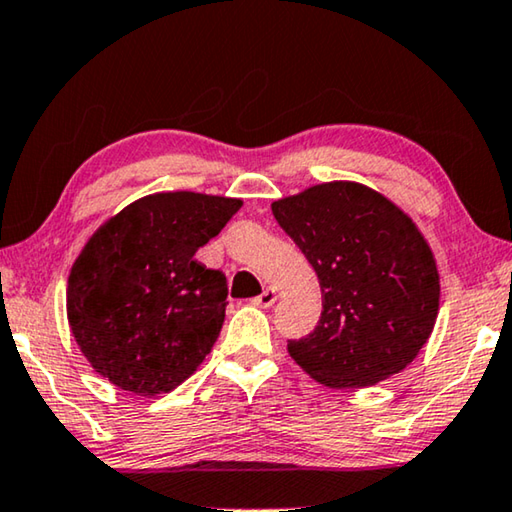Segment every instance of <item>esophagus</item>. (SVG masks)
Returning <instances> with one entry per match:
<instances>
[{"label": "esophagus", "mask_w": 512, "mask_h": 512, "mask_svg": "<svg viewBox=\"0 0 512 512\" xmlns=\"http://www.w3.org/2000/svg\"><path fill=\"white\" fill-rule=\"evenodd\" d=\"M256 306H263V309H270V306L277 302V290L274 288H265L261 295L256 297V300H251Z\"/></svg>", "instance_id": "obj_1"}]
</instances>
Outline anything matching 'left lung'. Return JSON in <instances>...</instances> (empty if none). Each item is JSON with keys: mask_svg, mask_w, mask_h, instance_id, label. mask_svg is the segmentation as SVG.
I'll return each mask as SVG.
<instances>
[{"mask_svg": "<svg viewBox=\"0 0 512 512\" xmlns=\"http://www.w3.org/2000/svg\"><path fill=\"white\" fill-rule=\"evenodd\" d=\"M272 215L318 274L322 313L288 352L332 389L371 387L405 371L435 327L432 249L387 196L334 180L272 203Z\"/></svg>", "mask_w": 512, "mask_h": 512, "instance_id": "1", "label": "left lung"}]
</instances>
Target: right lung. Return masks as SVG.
I'll return each mask as SVG.
<instances>
[{"mask_svg": "<svg viewBox=\"0 0 512 512\" xmlns=\"http://www.w3.org/2000/svg\"><path fill=\"white\" fill-rule=\"evenodd\" d=\"M240 199L148 194L91 235L68 274L66 311L82 355L137 396L183 384L224 325L226 277L194 261Z\"/></svg>", "mask_w": 512, "mask_h": 512, "instance_id": "add662e5", "label": "right lung"}]
</instances>
